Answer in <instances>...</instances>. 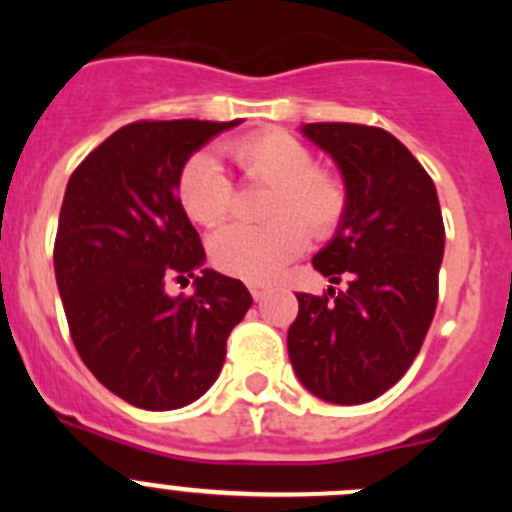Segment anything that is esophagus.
Segmentation results:
<instances>
[{"mask_svg":"<svg viewBox=\"0 0 512 512\" xmlns=\"http://www.w3.org/2000/svg\"><path fill=\"white\" fill-rule=\"evenodd\" d=\"M269 292H271V289L264 287V284H251V295H253V300H256V302L264 300V297L269 295Z\"/></svg>","mask_w":512,"mask_h":512,"instance_id":"obj_1","label":"esophagus"}]
</instances>
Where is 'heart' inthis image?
Wrapping results in <instances>:
<instances>
[{
	"mask_svg": "<svg viewBox=\"0 0 512 512\" xmlns=\"http://www.w3.org/2000/svg\"><path fill=\"white\" fill-rule=\"evenodd\" d=\"M248 179L274 187L266 202L264 225H225L210 241L215 266L246 282H269L300 256L307 228L325 235L341 223L346 189L330 171L318 169L310 148L282 130L243 135L225 146ZM179 202L194 223L217 225L228 215L233 184L215 153H194L179 174Z\"/></svg>",
	"mask_w": 512,
	"mask_h": 512,
	"instance_id": "1",
	"label": "heart"
}]
</instances>
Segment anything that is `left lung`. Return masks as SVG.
Returning <instances> with one entry per match:
<instances>
[{
	"label": "left lung",
	"instance_id": "left-lung-1",
	"mask_svg": "<svg viewBox=\"0 0 512 512\" xmlns=\"http://www.w3.org/2000/svg\"><path fill=\"white\" fill-rule=\"evenodd\" d=\"M300 133L328 153L346 187L336 233L312 266L346 289L297 295L287 351L305 390L361 405L410 369L431 328L443 261L436 184L395 135L354 122H312Z\"/></svg>",
	"mask_w": 512,
	"mask_h": 512
}]
</instances>
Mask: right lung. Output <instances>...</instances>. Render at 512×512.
Segmentation results:
<instances>
[{
    "label": "right lung",
    "mask_w": 512,
    "mask_h": 512,
    "mask_svg": "<svg viewBox=\"0 0 512 512\" xmlns=\"http://www.w3.org/2000/svg\"><path fill=\"white\" fill-rule=\"evenodd\" d=\"M235 125L133 122L66 184L53 266L71 338L89 372L140 410L200 400L253 302L243 282L202 269L205 248L176 194L192 153ZM187 276L193 297L171 298L165 284Z\"/></svg>",
    "instance_id": "1"
}]
</instances>
